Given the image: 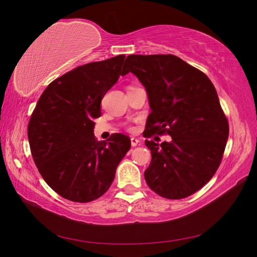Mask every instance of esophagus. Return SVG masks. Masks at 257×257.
<instances>
[{"mask_svg":"<svg viewBox=\"0 0 257 257\" xmlns=\"http://www.w3.org/2000/svg\"><path fill=\"white\" fill-rule=\"evenodd\" d=\"M138 144H139V139H137L135 137H132L131 138V145H132V147H136Z\"/></svg>","mask_w":257,"mask_h":257,"instance_id":"34e87169","label":"esophagus"}]
</instances>
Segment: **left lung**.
Instances as JSON below:
<instances>
[{
    "label": "left lung",
    "mask_w": 257,
    "mask_h": 257,
    "mask_svg": "<svg viewBox=\"0 0 257 257\" xmlns=\"http://www.w3.org/2000/svg\"><path fill=\"white\" fill-rule=\"evenodd\" d=\"M125 62V73L137 76L149 97L152 111L144 136L173 139L162 144L146 139L152 155L146 182L164 198L188 197L214 176L227 143L228 121L214 85L174 54H131Z\"/></svg>",
    "instance_id": "left-lung-1"
}]
</instances>
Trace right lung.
Masks as SVG:
<instances>
[{"instance_id": "right-lung-1", "label": "right lung", "mask_w": 257, "mask_h": 257, "mask_svg": "<svg viewBox=\"0 0 257 257\" xmlns=\"http://www.w3.org/2000/svg\"><path fill=\"white\" fill-rule=\"evenodd\" d=\"M120 54L77 66L45 89L31 114L28 138L38 172L65 199L89 203L108 191L131 139L114 133L105 142L93 134L106 92L124 76Z\"/></svg>"}]
</instances>
